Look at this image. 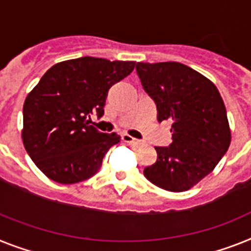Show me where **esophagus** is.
Wrapping results in <instances>:
<instances>
[{"mask_svg": "<svg viewBox=\"0 0 251 251\" xmlns=\"http://www.w3.org/2000/svg\"><path fill=\"white\" fill-rule=\"evenodd\" d=\"M122 140H123L126 144H129V145H132V146H138V145L141 144L140 141L136 140V138H133L132 136H129V134H127V133L122 136Z\"/></svg>", "mask_w": 251, "mask_h": 251, "instance_id": "34e87169", "label": "esophagus"}]
</instances>
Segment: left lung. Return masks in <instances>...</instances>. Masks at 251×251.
<instances>
[{"label": "left lung", "instance_id": "left-lung-1", "mask_svg": "<svg viewBox=\"0 0 251 251\" xmlns=\"http://www.w3.org/2000/svg\"><path fill=\"white\" fill-rule=\"evenodd\" d=\"M144 90L158 107V121L172 122V144L159 148L145 177L172 192L187 191L217 167L231 144L227 111L212 80L185 64L137 63Z\"/></svg>", "mask_w": 251, "mask_h": 251}]
</instances>
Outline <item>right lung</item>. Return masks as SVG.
Returning <instances> with one entry per match:
<instances>
[{
  "label": "right lung",
  "instance_id": "right-lung-1",
  "mask_svg": "<svg viewBox=\"0 0 251 251\" xmlns=\"http://www.w3.org/2000/svg\"><path fill=\"white\" fill-rule=\"evenodd\" d=\"M136 61L84 56L51 66L28 93L22 138L30 159L50 179L70 185L96 175L107 150L121 141L86 122L102 117L107 91L132 73Z\"/></svg>",
  "mask_w": 251,
  "mask_h": 251
}]
</instances>
